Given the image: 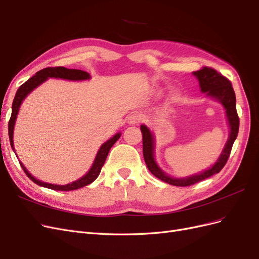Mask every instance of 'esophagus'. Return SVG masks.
<instances>
[{
    "label": "esophagus",
    "instance_id": "1",
    "mask_svg": "<svg viewBox=\"0 0 259 259\" xmlns=\"http://www.w3.org/2000/svg\"><path fill=\"white\" fill-rule=\"evenodd\" d=\"M142 121H143V116H142V114H138V113H135V114L131 115L130 119H128L130 124H133V125L138 124V123H140Z\"/></svg>",
    "mask_w": 259,
    "mask_h": 259
}]
</instances>
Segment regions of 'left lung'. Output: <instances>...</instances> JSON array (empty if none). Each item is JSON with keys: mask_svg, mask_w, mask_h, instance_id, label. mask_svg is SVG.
<instances>
[{"mask_svg": "<svg viewBox=\"0 0 259 259\" xmlns=\"http://www.w3.org/2000/svg\"><path fill=\"white\" fill-rule=\"evenodd\" d=\"M193 75L199 80L201 92L204 93L207 97H211L218 100L224 106L227 119H228L229 123V138L227 140L221 156H219L214 165H211L208 169L203 170L199 174L188 176L185 178H173L168 176L158 166V164H156L154 160V137L152 133L146 125L140 126V130H142L143 133L144 159L148 169L156 178L163 180L164 183L177 187L191 186L201 182V180L210 177L211 175L219 173L226 165L227 161H228L232 145L239 133V116L236 107V94H234L231 82L226 76L217 72L215 69L208 67H203L201 70L194 71Z\"/></svg>", "mask_w": 259, "mask_h": 259, "instance_id": "1", "label": "left lung"}]
</instances>
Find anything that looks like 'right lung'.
<instances>
[{
	"instance_id": "add662e5",
	"label": "right lung",
	"mask_w": 259,
	"mask_h": 259,
	"mask_svg": "<svg viewBox=\"0 0 259 259\" xmlns=\"http://www.w3.org/2000/svg\"><path fill=\"white\" fill-rule=\"evenodd\" d=\"M49 77H57V79H65V80H70V81H81V80L91 79V75L88 72L82 71V70H77V69H67L65 67H50V68H45V69L40 70V71H37L35 73V75L30 77L27 82L23 83L18 89L16 95H15L13 106H12V115H11V119L9 122V136H10L11 146H12L14 151H15L14 142H13L14 126H15V122H16V117H17V114L19 111L20 105L23 101V99H25L31 92H32L35 88H37L38 85H41L43 82H45L49 79ZM120 137H121V134L120 133H117V134H115L112 138L107 140L105 144L101 145L100 149L97 152L95 161H94L91 169L89 170V173H86V175H84L80 179H77V180H75V182H73L71 184H68V185L60 186V185L43 183V182H41V180H38L31 175L28 171V169L23 166V164L21 162H19V163H20L23 171L26 173V175L31 180H32L33 183H35L38 186L49 188V189L58 190V191H71V190H75V189H80V188H82V187H85V186L92 184L94 180L98 177L100 170H101V167L104 166L109 151H110L111 147L116 143V140Z\"/></svg>"
}]
</instances>
